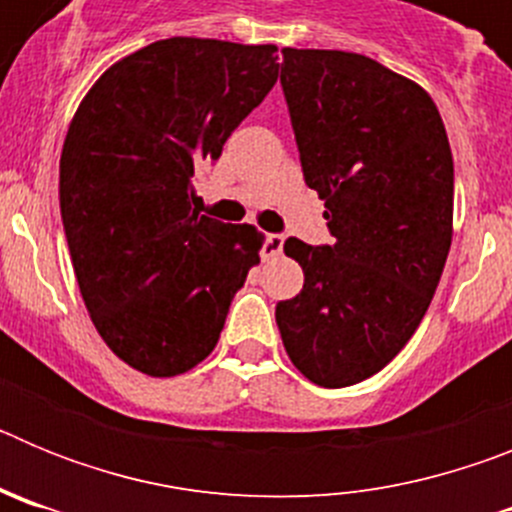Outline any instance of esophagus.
<instances>
[{
  "label": "esophagus",
  "instance_id": "esophagus-1",
  "mask_svg": "<svg viewBox=\"0 0 512 512\" xmlns=\"http://www.w3.org/2000/svg\"><path fill=\"white\" fill-rule=\"evenodd\" d=\"M284 248V235L282 233H266L264 235V259H274Z\"/></svg>",
  "mask_w": 512,
  "mask_h": 512
}]
</instances>
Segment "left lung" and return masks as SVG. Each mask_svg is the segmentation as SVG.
<instances>
[{"mask_svg": "<svg viewBox=\"0 0 512 512\" xmlns=\"http://www.w3.org/2000/svg\"><path fill=\"white\" fill-rule=\"evenodd\" d=\"M282 58L302 176L333 243L284 241L305 284L277 302V325L292 364L338 390L390 364L431 305L451 248L454 158L415 81L359 53Z\"/></svg>", "mask_w": 512, "mask_h": 512, "instance_id": "left-lung-1", "label": "left lung"}]
</instances>
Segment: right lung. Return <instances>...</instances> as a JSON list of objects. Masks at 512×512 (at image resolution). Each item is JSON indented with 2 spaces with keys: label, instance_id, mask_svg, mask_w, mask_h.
Returning a JSON list of instances; mask_svg holds the SVG:
<instances>
[{
  "label": "right lung",
  "instance_id": "1",
  "mask_svg": "<svg viewBox=\"0 0 512 512\" xmlns=\"http://www.w3.org/2000/svg\"><path fill=\"white\" fill-rule=\"evenodd\" d=\"M274 51L158 40L104 71L71 120L58 182L71 264L94 328L138 372L210 356L259 264V230L200 215L192 176L274 87Z\"/></svg>",
  "mask_w": 512,
  "mask_h": 512
}]
</instances>
